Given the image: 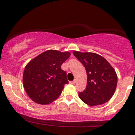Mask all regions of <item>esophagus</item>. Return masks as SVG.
Masks as SVG:
<instances>
[{"instance_id":"34e87169","label":"esophagus","mask_w":135,"mask_h":135,"mask_svg":"<svg viewBox=\"0 0 135 135\" xmlns=\"http://www.w3.org/2000/svg\"><path fill=\"white\" fill-rule=\"evenodd\" d=\"M75 82H76V81H75V80H73V81H71V82H70V83H71V84H72V85H74V84L75 83Z\"/></svg>"}]
</instances>
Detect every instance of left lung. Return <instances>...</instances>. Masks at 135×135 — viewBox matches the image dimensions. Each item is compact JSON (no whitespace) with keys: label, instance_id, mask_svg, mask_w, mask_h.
I'll list each match as a JSON object with an SVG mask.
<instances>
[{"label":"left lung","instance_id":"1","mask_svg":"<svg viewBox=\"0 0 135 135\" xmlns=\"http://www.w3.org/2000/svg\"><path fill=\"white\" fill-rule=\"evenodd\" d=\"M74 56L86 69L87 82L85 89L79 97L90 106L105 103L114 94L117 75L112 66L102 56L93 52L74 51Z\"/></svg>","mask_w":135,"mask_h":135}]
</instances>
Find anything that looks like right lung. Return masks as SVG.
Listing matches in <instances>:
<instances>
[{
  "mask_svg": "<svg viewBox=\"0 0 135 135\" xmlns=\"http://www.w3.org/2000/svg\"><path fill=\"white\" fill-rule=\"evenodd\" d=\"M70 55L69 52L46 50L26 65L23 83L26 93L33 101L46 105L61 95L64 85L69 83L66 73L61 66Z\"/></svg>",
  "mask_w": 135,
  "mask_h": 135,
  "instance_id": "1",
  "label": "right lung"
}]
</instances>
